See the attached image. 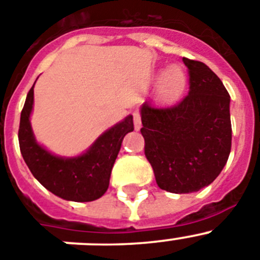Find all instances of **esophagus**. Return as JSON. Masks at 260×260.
<instances>
[{
    "instance_id": "esophagus-1",
    "label": "esophagus",
    "mask_w": 260,
    "mask_h": 260,
    "mask_svg": "<svg viewBox=\"0 0 260 260\" xmlns=\"http://www.w3.org/2000/svg\"><path fill=\"white\" fill-rule=\"evenodd\" d=\"M133 123H135L136 131L141 129V116H140V113H138V111H135V113H133Z\"/></svg>"
}]
</instances>
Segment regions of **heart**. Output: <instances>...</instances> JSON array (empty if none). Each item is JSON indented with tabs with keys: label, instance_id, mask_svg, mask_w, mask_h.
I'll return each instance as SVG.
<instances>
[{
	"label": "heart",
	"instance_id": "obj_1",
	"mask_svg": "<svg viewBox=\"0 0 260 260\" xmlns=\"http://www.w3.org/2000/svg\"><path fill=\"white\" fill-rule=\"evenodd\" d=\"M187 77L179 65H171L160 75L156 86V100L164 105L173 104L181 97L186 88Z\"/></svg>",
	"mask_w": 260,
	"mask_h": 260
}]
</instances>
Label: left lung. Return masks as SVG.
I'll use <instances>...</instances> for the list:
<instances>
[{"label": "left lung", "instance_id": "8db88e82", "mask_svg": "<svg viewBox=\"0 0 260 260\" xmlns=\"http://www.w3.org/2000/svg\"><path fill=\"white\" fill-rule=\"evenodd\" d=\"M190 92L179 104L141 106L145 155L161 190L196 192L219 176L231 152L230 94L204 62L183 57Z\"/></svg>", "mask_w": 260, "mask_h": 260}]
</instances>
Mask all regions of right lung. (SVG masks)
Segmentation results:
<instances>
[{
    "label": "right lung",
    "instance_id": "obj_1",
    "mask_svg": "<svg viewBox=\"0 0 260 260\" xmlns=\"http://www.w3.org/2000/svg\"><path fill=\"white\" fill-rule=\"evenodd\" d=\"M35 84L26 94L19 127L20 151L29 171L43 187L64 200L86 203L100 199L109 187L111 169L123 138L135 129L133 116H125L105 131L83 154L59 156L38 144L31 129Z\"/></svg>",
    "mask_w": 260,
    "mask_h": 260
}]
</instances>
